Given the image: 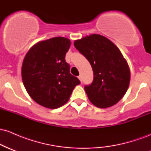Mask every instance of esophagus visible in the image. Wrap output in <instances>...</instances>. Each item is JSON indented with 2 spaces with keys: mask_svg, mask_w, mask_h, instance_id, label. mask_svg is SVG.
<instances>
[{
  "mask_svg": "<svg viewBox=\"0 0 151 151\" xmlns=\"http://www.w3.org/2000/svg\"><path fill=\"white\" fill-rule=\"evenodd\" d=\"M78 78H79V79L81 81V75H79V77H78Z\"/></svg>",
  "mask_w": 151,
  "mask_h": 151,
  "instance_id": "obj_1",
  "label": "esophagus"
}]
</instances>
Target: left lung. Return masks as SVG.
<instances>
[{
    "instance_id": "8db88e82",
    "label": "left lung",
    "mask_w": 151,
    "mask_h": 151,
    "mask_svg": "<svg viewBox=\"0 0 151 151\" xmlns=\"http://www.w3.org/2000/svg\"><path fill=\"white\" fill-rule=\"evenodd\" d=\"M74 45L92 67V83L84 86L90 101L99 108L118 103L130 82L129 67L119 48L108 38L97 34L75 40Z\"/></svg>"
}]
</instances>
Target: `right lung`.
Returning <instances> with one entry per match:
<instances>
[{
    "label": "right lung",
    "mask_w": 151,
    "mask_h": 151,
    "mask_svg": "<svg viewBox=\"0 0 151 151\" xmlns=\"http://www.w3.org/2000/svg\"><path fill=\"white\" fill-rule=\"evenodd\" d=\"M69 39L50 38L37 42L26 54L22 66L26 91L38 104L58 109L68 101L72 91L80 84L70 74L65 55L70 47Z\"/></svg>",
    "instance_id": "add662e5"
}]
</instances>
